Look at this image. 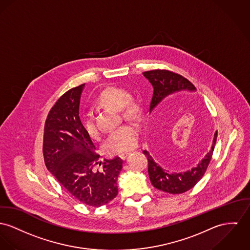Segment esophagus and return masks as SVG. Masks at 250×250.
<instances>
[{
    "instance_id": "1",
    "label": "esophagus",
    "mask_w": 250,
    "mask_h": 250,
    "mask_svg": "<svg viewBox=\"0 0 250 250\" xmlns=\"http://www.w3.org/2000/svg\"><path fill=\"white\" fill-rule=\"evenodd\" d=\"M129 153H124V154H120L119 155V157L122 159V160H125L126 157H127V155Z\"/></svg>"
}]
</instances>
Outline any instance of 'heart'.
Here are the masks:
<instances>
[{
  "label": "heart",
  "mask_w": 250,
  "mask_h": 250,
  "mask_svg": "<svg viewBox=\"0 0 250 250\" xmlns=\"http://www.w3.org/2000/svg\"><path fill=\"white\" fill-rule=\"evenodd\" d=\"M96 104L103 108L120 109L125 118L133 119L139 115L141 106L138 101L130 96L122 87L109 86L98 95ZM83 128L88 137L94 139L98 136V127L91 113H84L82 117ZM138 141V128L134 124H125L108 135L104 147L110 154H124L134 148Z\"/></svg>",
  "instance_id": "heart-1"
}]
</instances>
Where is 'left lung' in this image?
<instances>
[{
    "instance_id": "8db88e82",
    "label": "left lung",
    "mask_w": 250,
    "mask_h": 250,
    "mask_svg": "<svg viewBox=\"0 0 250 250\" xmlns=\"http://www.w3.org/2000/svg\"><path fill=\"white\" fill-rule=\"evenodd\" d=\"M143 74L153 86V95L149 104L150 111L165 97L182 90H195V86L190 81L167 69H153L145 71ZM216 139L217 131L214 134L211 150L196 167L187 172L171 173L163 169L154 162L149 153L144 150L143 153L146 156L148 163V175L154 188L170 194H182L191 189L208 169L211 161Z\"/></svg>"
}]
</instances>
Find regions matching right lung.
Returning <instances> with one entry per match:
<instances>
[{"label": "right lung", "instance_id": "obj_1", "mask_svg": "<svg viewBox=\"0 0 250 250\" xmlns=\"http://www.w3.org/2000/svg\"><path fill=\"white\" fill-rule=\"evenodd\" d=\"M83 85L67 90L49 110L43 128L42 154L46 168L66 192L83 205L99 208L117 196L123 161L115 157L100 162L79 117Z\"/></svg>", "mask_w": 250, "mask_h": 250}]
</instances>
